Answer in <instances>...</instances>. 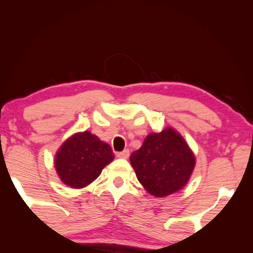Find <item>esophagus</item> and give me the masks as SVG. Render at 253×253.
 Segmentation results:
<instances>
[{
	"instance_id": "34e87169",
	"label": "esophagus",
	"mask_w": 253,
	"mask_h": 253,
	"mask_svg": "<svg viewBox=\"0 0 253 253\" xmlns=\"http://www.w3.org/2000/svg\"><path fill=\"white\" fill-rule=\"evenodd\" d=\"M129 155H130L129 150H124L122 152H117V153H116L117 158H122V159H127V158H129Z\"/></svg>"
}]
</instances>
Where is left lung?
I'll return each mask as SVG.
<instances>
[{"label": "left lung", "mask_w": 253, "mask_h": 253, "mask_svg": "<svg viewBox=\"0 0 253 253\" xmlns=\"http://www.w3.org/2000/svg\"><path fill=\"white\" fill-rule=\"evenodd\" d=\"M130 162L140 184L150 195L162 198L184 188L191 177L196 158L184 138L172 127L152 132Z\"/></svg>", "instance_id": "obj_1"}]
</instances>
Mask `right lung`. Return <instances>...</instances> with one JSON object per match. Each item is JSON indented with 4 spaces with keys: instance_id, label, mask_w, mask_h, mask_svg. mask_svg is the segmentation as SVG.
I'll use <instances>...</instances> for the list:
<instances>
[{
    "instance_id": "obj_1",
    "label": "right lung",
    "mask_w": 253,
    "mask_h": 253,
    "mask_svg": "<svg viewBox=\"0 0 253 253\" xmlns=\"http://www.w3.org/2000/svg\"><path fill=\"white\" fill-rule=\"evenodd\" d=\"M114 160L112 147L89 131L69 137L55 155V169L65 185L82 189L99 177Z\"/></svg>"
}]
</instances>
